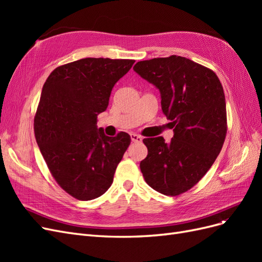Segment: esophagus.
<instances>
[{
	"mask_svg": "<svg viewBox=\"0 0 262 262\" xmlns=\"http://www.w3.org/2000/svg\"><path fill=\"white\" fill-rule=\"evenodd\" d=\"M131 140L132 142H141L142 141V138L140 136H138V134H131Z\"/></svg>",
	"mask_w": 262,
	"mask_h": 262,
	"instance_id": "obj_1",
	"label": "esophagus"
}]
</instances>
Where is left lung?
<instances>
[{
	"instance_id": "obj_1",
	"label": "left lung",
	"mask_w": 262,
	"mask_h": 262,
	"mask_svg": "<svg viewBox=\"0 0 262 262\" xmlns=\"http://www.w3.org/2000/svg\"><path fill=\"white\" fill-rule=\"evenodd\" d=\"M133 70L161 92L173 138H147L140 163L146 184L165 195L184 193L211 168L227 132L225 95L217 75L192 60L170 55L139 61Z\"/></svg>"
}]
</instances>
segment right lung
<instances>
[{
  "mask_svg": "<svg viewBox=\"0 0 262 262\" xmlns=\"http://www.w3.org/2000/svg\"><path fill=\"white\" fill-rule=\"evenodd\" d=\"M134 60L85 58L55 68L43 84L34 119L37 144L52 177L81 201L104 194L131 138L105 136L97 116Z\"/></svg>",
  "mask_w": 262,
  "mask_h": 262,
  "instance_id": "obj_1",
  "label": "right lung"
}]
</instances>
